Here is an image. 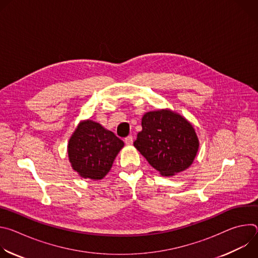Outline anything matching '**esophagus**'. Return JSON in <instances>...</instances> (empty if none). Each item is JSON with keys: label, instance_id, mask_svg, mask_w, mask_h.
I'll return each mask as SVG.
<instances>
[{"label": "esophagus", "instance_id": "1", "mask_svg": "<svg viewBox=\"0 0 258 258\" xmlns=\"http://www.w3.org/2000/svg\"><path fill=\"white\" fill-rule=\"evenodd\" d=\"M133 142H134V138H133L132 136H128V137H126V138L124 139V143H125L126 145H133Z\"/></svg>", "mask_w": 258, "mask_h": 258}]
</instances>
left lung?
<instances>
[{
	"mask_svg": "<svg viewBox=\"0 0 258 258\" xmlns=\"http://www.w3.org/2000/svg\"><path fill=\"white\" fill-rule=\"evenodd\" d=\"M134 146L161 175L170 176L193 163L199 140L185 117L169 109H161L144 114L142 131Z\"/></svg>",
	"mask_w": 258,
	"mask_h": 258,
	"instance_id": "1",
	"label": "left lung"
}]
</instances>
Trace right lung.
I'll return each instance as SVG.
<instances>
[{
  "label": "right lung",
  "mask_w": 258,
  "mask_h": 258,
  "mask_svg": "<svg viewBox=\"0 0 258 258\" xmlns=\"http://www.w3.org/2000/svg\"><path fill=\"white\" fill-rule=\"evenodd\" d=\"M124 143L91 119L80 122L68 142V158L82 177L102 179L111 169Z\"/></svg>",
  "instance_id": "1"
}]
</instances>
